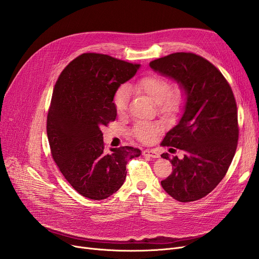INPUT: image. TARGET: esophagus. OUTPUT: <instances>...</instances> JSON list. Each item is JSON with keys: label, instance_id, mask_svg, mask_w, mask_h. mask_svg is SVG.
Here are the masks:
<instances>
[{"label": "esophagus", "instance_id": "34e87169", "mask_svg": "<svg viewBox=\"0 0 259 259\" xmlns=\"http://www.w3.org/2000/svg\"><path fill=\"white\" fill-rule=\"evenodd\" d=\"M143 154L146 155V156H149V158H154V159L159 158V156H160L159 152L154 150V149H147V150H144Z\"/></svg>", "mask_w": 259, "mask_h": 259}]
</instances>
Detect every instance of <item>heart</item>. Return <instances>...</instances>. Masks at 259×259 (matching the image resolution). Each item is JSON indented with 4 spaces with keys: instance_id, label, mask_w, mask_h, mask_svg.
<instances>
[{
    "instance_id": "obj_1",
    "label": "heart",
    "mask_w": 259,
    "mask_h": 259,
    "mask_svg": "<svg viewBox=\"0 0 259 259\" xmlns=\"http://www.w3.org/2000/svg\"><path fill=\"white\" fill-rule=\"evenodd\" d=\"M136 88L150 97L156 103L159 111L164 116H173L176 114L184 103V93L182 90H171L168 80L156 74H149L140 79ZM128 100V89L121 86L114 94L113 105L115 111L122 114L126 111ZM160 128L151 122H138L132 130V135L137 140L145 144L151 143L158 135Z\"/></svg>"
}]
</instances>
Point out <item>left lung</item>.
Returning <instances> with one entry per match:
<instances>
[{"instance_id": "left-lung-1", "label": "left lung", "mask_w": 259, "mask_h": 259, "mask_svg": "<svg viewBox=\"0 0 259 259\" xmlns=\"http://www.w3.org/2000/svg\"><path fill=\"white\" fill-rule=\"evenodd\" d=\"M150 67L176 81L185 94L182 117L162 142L185 154L182 159L161 154L173 165L171 174L161 185L179 202L197 201L222 182L236 153V99L222 72L199 55L174 53L151 61Z\"/></svg>"}]
</instances>
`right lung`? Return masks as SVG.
Returning a JSON list of instances; mask_svg holds the SVG:
<instances>
[{"label": "right lung", "instance_id": "1", "mask_svg": "<svg viewBox=\"0 0 259 259\" xmlns=\"http://www.w3.org/2000/svg\"><path fill=\"white\" fill-rule=\"evenodd\" d=\"M140 65L86 53L64 69L55 84L48 114L51 152L61 174L83 197L104 200L120 189L126 164L142 151L133 147L105 151L101 127L114 121V94Z\"/></svg>", "mask_w": 259, "mask_h": 259}]
</instances>
